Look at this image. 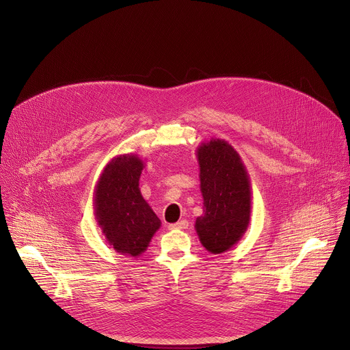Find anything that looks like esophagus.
<instances>
[{
    "instance_id": "34e87169",
    "label": "esophagus",
    "mask_w": 350,
    "mask_h": 350,
    "mask_svg": "<svg viewBox=\"0 0 350 350\" xmlns=\"http://www.w3.org/2000/svg\"><path fill=\"white\" fill-rule=\"evenodd\" d=\"M187 228H188V221L187 219H181L178 222H174V224L169 225V229H187Z\"/></svg>"
}]
</instances>
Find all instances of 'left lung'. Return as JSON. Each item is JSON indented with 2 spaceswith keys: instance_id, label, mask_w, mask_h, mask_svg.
<instances>
[{
  "instance_id": "left-lung-1",
  "label": "left lung",
  "mask_w": 350,
  "mask_h": 350,
  "mask_svg": "<svg viewBox=\"0 0 350 350\" xmlns=\"http://www.w3.org/2000/svg\"><path fill=\"white\" fill-rule=\"evenodd\" d=\"M203 215L195 229L203 247L219 254L237 245L246 232L252 213V185L247 170L225 140L213 139L199 146Z\"/></svg>"
}]
</instances>
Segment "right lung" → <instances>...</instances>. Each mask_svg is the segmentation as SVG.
I'll use <instances>...</instances> for the list:
<instances>
[{"label":"right lung","mask_w":350,"mask_h":350,"mask_svg":"<svg viewBox=\"0 0 350 350\" xmlns=\"http://www.w3.org/2000/svg\"><path fill=\"white\" fill-rule=\"evenodd\" d=\"M143 167L137 155L115 157L104 167L94 191V217L107 242L131 257L147 250L161 226L139 188Z\"/></svg>","instance_id":"1"}]
</instances>
